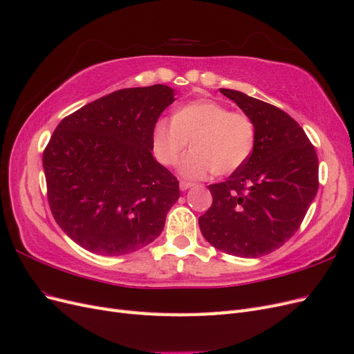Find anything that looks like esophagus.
<instances>
[{"label":"esophagus","instance_id":"esophagus-1","mask_svg":"<svg viewBox=\"0 0 354 354\" xmlns=\"http://www.w3.org/2000/svg\"><path fill=\"white\" fill-rule=\"evenodd\" d=\"M194 186H195V185L190 183V181H185V180L180 181V189H181V190H187V189L194 187Z\"/></svg>","mask_w":354,"mask_h":354}]
</instances>
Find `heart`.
Returning a JSON list of instances; mask_svg holds the SVG:
<instances>
[{
	"label": "heart",
	"mask_w": 354,
	"mask_h": 354,
	"mask_svg": "<svg viewBox=\"0 0 354 354\" xmlns=\"http://www.w3.org/2000/svg\"><path fill=\"white\" fill-rule=\"evenodd\" d=\"M190 142L194 151L181 159V176L194 180L212 173L226 176L250 159L255 124L248 115L202 99L181 106L171 120L162 118L153 127V152L162 165H176Z\"/></svg>",
	"instance_id": "heart-1"
}]
</instances>
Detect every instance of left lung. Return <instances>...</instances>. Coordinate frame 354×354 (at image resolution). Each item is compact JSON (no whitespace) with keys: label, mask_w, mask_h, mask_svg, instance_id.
Masks as SVG:
<instances>
[{"label":"left lung","mask_w":354,"mask_h":354,"mask_svg":"<svg viewBox=\"0 0 354 354\" xmlns=\"http://www.w3.org/2000/svg\"><path fill=\"white\" fill-rule=\"evenodd\" d=\"M255 124L250 159L223 183L209 185L212 203L199 229L214 248L255 259L291 239L319 187L315 146L282 109L245 93L220 88Z\"/></svg>","instance_id":"1"}]
</instances>
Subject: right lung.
<instances>
[{
    "label": "right lung",
    "mask_w": 354,
    "mask_h": 354,
    "mask_svg": "<svg viewBox=\"0 0 354 354\" xmlns=\"http://www.w3.org/2000/svg\"><path fill=\"white\" fill-rule=\"evenodd\" d=\"M174 102L162 84L124 88L63 118L42 153L53 217L84 250L124 255L153 242L180 198L152 156V133Z\"/></svg>",
    "instance_id": "add662e5"
}]
</instances>
